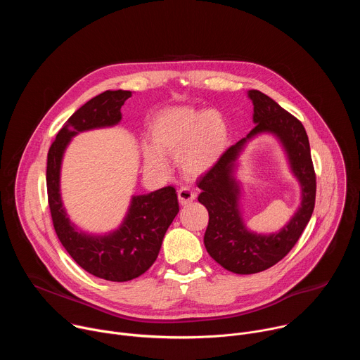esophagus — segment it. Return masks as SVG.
I'll return each instance as SVG.
<instances>
[{"label": "esophagus", "mask_w": 360, "mask_h": 360, "mask_svg": "<svg viewBox=\"0 0 360 360\" xmlns=\"http://www.w3.org/2000/svg\"><path fill=\"white\" fill-rule=\"evenodd\" d=\"M196 198V193L193 191H191L189 188H181L178 191V199L181 205H188L191 203L193 199Z\"/></svg>", "instance_id": "esophagus-1"}]
</instances>
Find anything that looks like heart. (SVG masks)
<instances>
[{
    "label": "heart",
    "instance_id": "heart-1",
    "mask_svg": "<svg viewBox=\"0 0 360 360\" xmlns=\"http://www.w3.org/2000/svg\"><path fill=\"white\" fill-rule=\"evenodd\" d=\"M153 146L143 149L145 164L164 169L165 155L181 157V169L189 176L211 171L226 149L229 132L215 111H196L188 107L168 108L150 124Z\"/></svg>",
    "mask_w": 360,
    "mask_h": 360
}]
</instances>
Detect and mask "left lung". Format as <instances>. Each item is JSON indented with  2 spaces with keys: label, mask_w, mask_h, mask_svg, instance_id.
I'll return each instance as SVG.
<instances>
[{
  "label": "left lung",
  "mask_w": 360,
  "mask_h": 360,
  "mask_svg": "<svg viewBox=\"0 0 360 360\" xmlns=\"http://www.w3.org/2000/svg\"><path fill=\"white\" fill-rule=\"evenodd\" d=\"M255 128L228 148L215 167L198 181V200L208 210L210 222L203 236L208 253L226 271L250 275L266 271L289 253L309 222L316 196V175L309 139L299 120L261 91L250 89ZM259 133H272L283 143L294 176L301 185V207L275 234H256L243 222L238 208L240 187L234 178L237 158L245 143Z\"/></svg>",
  "instance_id": "8db88e82"
}]
</instances>
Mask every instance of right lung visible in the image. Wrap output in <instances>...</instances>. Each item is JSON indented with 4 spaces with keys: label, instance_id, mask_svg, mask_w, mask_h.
<instances>
[{
    "label": "right lung",
    "instance_id": "obj_1",
    "mask_svg": "<svg viewBox=\"0 0 360 360\" xmlns=\"http://www.w3.org/2000/svg\"><path fill=\"white\" fill-rule=\"evenodd\" d=\"M131 91H105L77 110L57 134L48 150L46 191L54 229L71 258L88 274L111 281L127 282L145 274L157 261L167 229L179 212L174 186L146 195L132 196L121 226L105 235L79 231L68 218L61 200L60 175L64 152L71 138L79 132L117 125L121 107Z\"/></svg>",
    "mask_w": 360,
    "mask_h": 360
}]
</instances>
